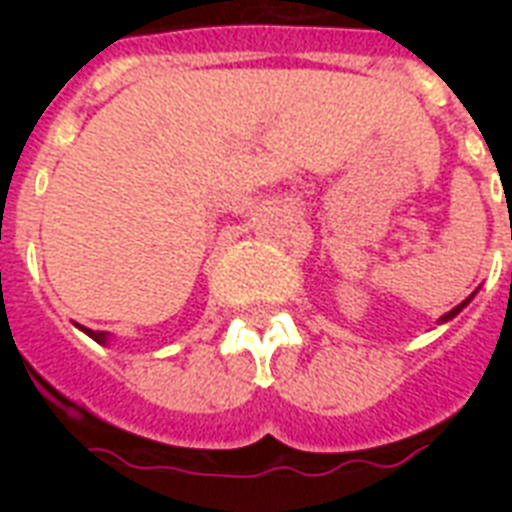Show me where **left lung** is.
Here are the masks:
<instances>
[{"label":"left lung","mask_w":512,"mask_h":512,"mask_svg":"<svg viewBox=\"0 0 512 512\" xmlns=\"http://www.w3.org/2000/svg\"><path fill=\"white\" fill-rule=\"evenodd\" d=\"M473 295H476V292H473ZM473 295H470V297H468V300H462V303H460V305H457V308H452V311H449V313H444V316H441V324H444V321H452V319H454V316H457V313H460V311H462V308H465V305H468V303H470V300H473Z\"/></svg>","instance_id":"left-lung-1"}]
</instances>
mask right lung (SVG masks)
<instances>
[{
    "instance_id": "obj_1",
    "label": "right lung",
    "mask_w": 512,
    "mask_h": 512,
    "mask_svg": "<svg viewBox=\"0 0 512 512\" xmlns=\"http://www.w3.org/2000/svg\"><path fill=\"white\" fill-rule=\"evenodd\" d=\"M84 335H90L92 340L100 342V345H106V342H108V332H95V329H84Z\"/></svg>"
}]
</instances>
